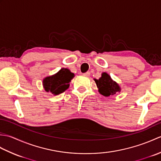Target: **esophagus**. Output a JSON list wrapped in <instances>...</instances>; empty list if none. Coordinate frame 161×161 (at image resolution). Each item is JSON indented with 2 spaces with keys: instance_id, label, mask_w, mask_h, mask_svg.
Segmentation results:
<instances>
[{
  "instance_id": "34e87169",
  "label": "esophagus",
  "mask_w": 161,
  "mask_h": 161,
  "mask_svg": "<svg viewBox=\"0 0 161 161\" xmlns=\"http://www.w3.org/2000/svg\"><path fill=\"white\" fill-rule=\"evenodd\" d=\"M84 76H86V77H89L90 75H91V73L90 72H86V73H85L83 74Z\"/></svg>"
}]
</instances>
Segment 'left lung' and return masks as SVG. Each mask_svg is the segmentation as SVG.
Segmentation results:
<instances>
[{
  "label": "left lung",
  "mask_w": 161,
  "mask_h": 161,
  "mask_svg": "<svg viewBox=\"0 0 161 161\" xmlns=\"http://www.w3.org/2000/svg\"><path fill=\"white\" fill-rule=\"evenodd\" d=\"M98 88V92L104 97H109L121 91L119 85L112 80L110 75L107 73H102L101 77L97 80L94 79Z\"/></svg>",
  "instance_id": "left-lung-1"
}]
</instances>
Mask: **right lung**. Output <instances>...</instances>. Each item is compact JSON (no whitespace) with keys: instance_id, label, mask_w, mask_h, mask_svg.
Wrapping results in <instances>:
<instances>
[{"instance_id":"1","label":"right lung","mask_w":161,"mask_h":161,"mask_svg":"<svg viewBox=\"0 0 161 161\" xmlns=\"http://www.w3.org/2000/svg\"><path fill=\"white\" fill-rule=\"evenodd\" d=\"M74 77L75 74L71 73L69 69L61 68L57 73L43 78L44 90L54 95H59L69 88L70 82Z\"/></svg>"}]
</instances>
